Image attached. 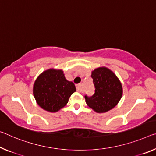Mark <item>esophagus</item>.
I'll return each instance as SVG.
<instances>
[{"instance_id":"esophagus-1","label":"esophagus","mask_w":156,"mask_h":156,"mask_svg":"<svg viewBox=\"0 0 156 156\" xmlns=\"http://www.w3.org/2000/svg\"><path fill=\"white\" fill-rule=\"evenodd\" d=\"M76 90H77V91H79V92H82L83 91L82 84H78V85H76Z\"/></svg>"}]
</instances>
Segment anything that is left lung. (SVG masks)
<instances>
[{
  "label": "left lung",
  "instance_id": "left-lung-1",
  "mask_svg": "<svg viewBox=\"0 0 156 156\" xmlns=\"http://www.w3.org/2000/svg\"><path fill=\"white\" fill-rule=\"evenodd\" d=\"M95 92L85 96L87 105L98 113L106 112L117 105L122 96V85L117 76L106 67H99L91 72Z\"/></svg>",
  "mask_w": 156,
  "mask_h": 156
}]
</instances>
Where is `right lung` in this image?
I'll return each mask as SVG.
<instances>
[{
	"instance_id": "right-lung-1",
	"label": "right lung",
	"mask_w": 156,
	"mask_h": 156,
	"mask_svg": "<svg viewBox=\"0 0 156 156\" xmlns=\"http://www.w3.org/2000/svg\"><path fill=\"white\" fill-rule=\"evenodd\" d=\"M76 91L75 85L66 80L62 70L48 69L39 75L33 86L37 104L46 111L55 112L65 107Z\"/></svg>"
}]
</instances>
